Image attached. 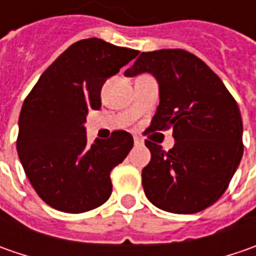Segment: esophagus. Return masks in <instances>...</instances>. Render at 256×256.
Here are the masks:
<instances>
[{
    "instance_id": "1",
    "label": "esophagus",
    "mask_w": 256,
    "mask_h": 256,
    "mask_svg": "<svg viewBox=\"0 0 256 256\" xmlns=\"http://www.w3.org/2000/svg\"><path fill=\"white\" fill-rule=\"evenodd\" d=\"M134 142H135V145H142L144 141L140 136H134Z\"/></svg>"
}]
</instances>
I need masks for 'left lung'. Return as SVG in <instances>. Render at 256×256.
Masks as SVG:
<instances>
[{
	"label": "left lung",
	"mask_w": 256,
	"mask_h": 256,
	"mask_svg": "<svg viewBox=\"0 0 256 256\" xmlns=\"http://www.w3.org/2000/svg\"><path fill=\"white\" fill-rule=\"evenodd\" d=\"M152 74L160 105L150 131L172 128L175 144L164 151L150 140L142 170L145 195L160 210L195 214L226 191L244 154L238 104L221 78L196 55L180 48L141 52L125 76Z\"/></svg>",
	"instance_id": "obj_1"
}]
</instances>
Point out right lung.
Masks as SVG:
<instances>
[{
  "label": "right lung",
  "instance_id": "add662e5",
  "mask_svg": "<svg viewBox=\"0 0 256 256\" xmlns=\"http://www.w3.org/2000/svg\"><path fill=\"white\" fill-rule=\"evenodd\" d=\"M138 54L100 38L81 40L45 70L25 98L16 151L32 188L50 206L81 214L110 198V174L131 151L132 135L114 131L90 145L84 124L90 110L101 108L106 78Z\"/></svg>",
  "mask_w": 256,
  "mask_h": 256
}]
</instances>
